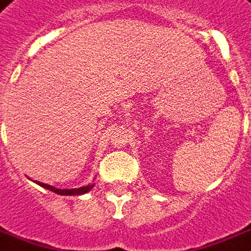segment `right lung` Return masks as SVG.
I'll return each mask as SVG.
<instances>
[{
	"label": "right lung",
	"mask_w": 251,
	"mask_h": 251,
	"mask_svg": "<svg viewBox=\"0 0 251 251\" xmlns=\"http://www.w3.org/2000/svg\"><path fill=\"white\" fill-rule=\"evenodd\" d=\"M39 186L45 187L47 190H50L52 193H57V194H61V196H81V194H85V193H88L92 187L95 186V183L92 182V183H88V185H85V186L81 187H77V189H57V187L50 186V185H47V183H43V182H36Z\"/></svg>",
	"instance_id": "obj_1"
}]
</instances>
